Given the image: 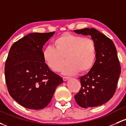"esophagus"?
<instances>
[{
	"instance_id": "1",
	"label": "esophagus",
	"mask_w": 126,
	"mask_h": 126,
	"mask_svg": "<svg viewBox=\"0 0 126 126\" xmlns=\"http://www.w3.org/2000/svg\"><path fill=\"white\" fill-rule=\"evenodd\" d=\"M69 79V77H63V79L64 81H67Z\"/></svg>"
}]
</instances>
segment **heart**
<instances>
[{
  "label": "heart",
  "mask_w": 126,
  "mask_h": 126,
  "mask_svg": "<svg viewBox=\"0 0 126 126\" xmlns=\"http://www.w3.org/2000/svg\"><path fill=\"white\" fill-rule=\"evenodd\" d=\"M54 46H48L43 52L46 64L53 71L62 69L65 58L68 64L62 70L64 75H72L79 71L84 73L94 64L97 49L92 39L66 33L54 40Z\"/></svg>",
  "instance_id": "obj_1"
}]
</instances>
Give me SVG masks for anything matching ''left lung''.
Instances as JSON below:
<instances>
[{"label": "left lung", "instance_id": "8db88e82", "mask_svg": "<svg viewBox=\"0 0 126 126\" xmlns=\"http://www.w3.org/2000/svg\"><path fill=\"white\" fill-rule=\"evenodd\" d=\"M75 33L91 35L96 43V60L89 72L79 78L80 91L75 100L80 107L93 108L108 102L115 92L121 66L113 42L95 28L74 30Z\"/></svg>", "mask_w": 126, "mask_h": 126}]
</instances>
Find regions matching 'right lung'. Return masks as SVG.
I'll return each instance as SVG.
<instances>
[{"label":"right lung","mask_w":126,"mask_h":126,"mask_svg":"<svg viewBox=\"0 0 126 126\" xmlns=\"http://www.w3.org/2000/svg\"><path fill=\"white\" fill-rule=\"evenodd\" d=\"M55 32L31 33L11 47L5 66L6 86L12 98L30 109L39 110L48 105L61 77L46 64L43 47Z\"/></svg>","instance_id":"right-lung-1"}]
</instances>
